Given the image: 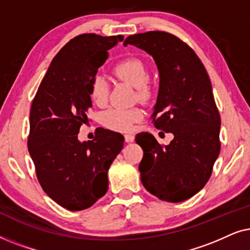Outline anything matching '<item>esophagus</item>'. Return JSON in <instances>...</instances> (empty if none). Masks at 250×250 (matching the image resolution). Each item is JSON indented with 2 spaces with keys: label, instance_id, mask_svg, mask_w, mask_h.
<instances>
[{
  "label": "esophagus",
  "instance_id": "1",
  "mask_svg": "<svg viewBox=\"0 0 250 250\" xmlns=\"http://www.w3.org/2000/svg\"><path fill=\"white\" fill-rule=\"evenodd\" d=\"M124 138H125V141L126 142H133V141H134L135 136L133 135V134H125Z\"/></svg>",
  "mask_w": 250,
  "mask_h": 250
}]
</instances>
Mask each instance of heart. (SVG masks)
Here are the masks:
<instances>
[{"label": "heart", "instance_id": "heart-1", "mask_svg": "<svg viewBox=\"0 0 250 250\" xmlns=\"http://www.w3.org/2000/svg\"><path fill=\"white\" fill-rule=\"evenodd\" d=\"M115 74L126 83L139 90L140 97L146 95V85L149 82V73L145 63L139 59H127L119 62L115 67ZM109 84L104 75H95L90 83V97L94 104L99 105L107 101ZM143 117V112L139 108H112L102 115V123L107 128L117 132H129L134 128L135 123Z\"/></svg>", "mask_w": 250, "mask_h": 250}]
</instances>
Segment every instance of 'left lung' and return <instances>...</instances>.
I'll return each instance as SVG.
<instances>
[{"instance_id": "left-lung-1", "label": "left lung", "mask_w": 250, "mask_h": 250, "mask_svg": "<svg viewBox=\"0 0 250 250\" xmlns=\"http://www.w3.org/2000/svg\"><path fill=\"white\" fill-rule=\"evenodd\" d=\"M127 44L155 60L159 90L151 117L157 128L174 135L162 146L151 133L136 134L143 149L141 182L160 200L184 201L205 187L220 155L221 117L209 76L194 51L172 34H136Z\"/></svg>"}]
</instances>
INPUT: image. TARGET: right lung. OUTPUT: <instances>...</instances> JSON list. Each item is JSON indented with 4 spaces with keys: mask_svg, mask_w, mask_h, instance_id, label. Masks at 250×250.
<instances>
[{
    "mask_svg": "<svg viewBox=\"0 0 250 250\" xmlns=\"http://www.w3.org/2000/svg\"><path fill=\"white\" fill-rule=\"evenodd\" d=\"M123 35L82 34L53 58L29 116L28 151L44 192L68 210H83L108 190V170L124 136L100 128L93 141L78 132L92 108L90 83Z\"/></svg>",
    "mask_w": 250,
    "mask_h": 250,
    "instance_id": "add662e5",
    "label": "right lung"
}]
</instances>
